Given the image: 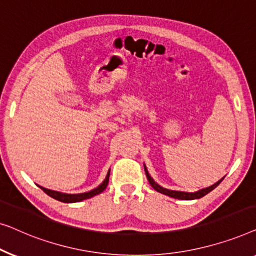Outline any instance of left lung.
I'll return each mask as SVG.
<instances>
[{
  "label": "left lung",
  "mask_w": 256,
  "mask_h": 256,
  "mask_svg": "<svg viewBox=\"0 0 256 256\" xmlns=\"http://www.w3.org/2000/svg\"><path fill=\"white\" fill-rule=\"evenodd\" d=\"M145 172H146V176H147V180H148L150 184L153 186L154 190H156V192H159L161 194H164V195H167V196H170L172 198H178V200H197V198H200V197H203L208 194L210 192H212L216 186H218L219 183H220L224 178L222 180H219L217 183H214V186H208V188H205V189H202L200 192H174V190H168V189H164L162 186H160L159 184H156V182L153 181V178H150L148 172H147V169L145 167Z\"/></svg>",
  "instance_id": "1"
}]
</instances>
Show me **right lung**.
I'll return each instance as SVG.
<instances>
[{"instance_id": "1", "label": "right lung", "mask_w": 256, "mask_h": 256, "mask_svg": "<svg viewBox=\"0 0 256 256\" xmlns=\"http://www.w3.org/2000/svg\"><path fill=\"white\" fill-rule=\"evenodd\" d=\"M109 176H110V170L108 172L106 178L103 181L102 184L97 186L96 189H92V192H88L84 194H75V195H70V194H62V192H53V190L42 188V186H40V189L45 194H48V196H51L52 198H54L56 200L64 202V203H75V202H81L84 200H88V198H90V197H94V196L98 195V194H100V192H103V190L106 188L108 183H109Z\"/></svg>"}]
</instances>
